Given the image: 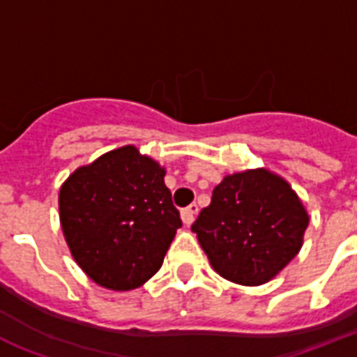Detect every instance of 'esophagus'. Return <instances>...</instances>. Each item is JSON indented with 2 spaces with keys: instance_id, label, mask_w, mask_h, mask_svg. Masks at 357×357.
Instances as JSON below:
<instances>
[{
  "instance_id": "1",
  "label": "esophagus",
  "mask_w": 357,
  "mask_h": 357,
  "mask_svg": "<svg viewBox=\"0 0 357 357\" xmlns=\"http://www.w3.org/2000/svg\"><path fill=\"white\" fill-rule=\"evenodd\" d=\"M196 213H198V206L196 204H190L189 207H185L183 211H181V220H183V224L190 226V224L195 222Z\"/></svg>"
}]
</instances>
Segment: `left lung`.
I'll list each match as a JSON object with an SVG mask.
<instances>
[{
  "label": "left lung",
  "instance_id": "1",
  "mask_svg": "<svg viewBox=\"0 0 357 357\" xmlns=\"http://www.w3.org/2000/svg\"><path fill=\"white\" fill-rule=\"evenodd\" d=\"M307 224V211L291 185L255 168L226 176L190 229L220 276L261 285L298 254Z\"/></svg>",
  "mask_w": 357,
  "mask_h": 357
}]
</instances>
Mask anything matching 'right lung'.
I'll return each instance as SVG.
<instances>
[{"instance_id": "1", "label": "right lung", "mask_w": 357, "mask_h": 357, "mask_svg": "<svg viewBox=\"0 0 357 357\" xmlns=\"http://www.w3.org/2000/svg\"><path fill=\"white\" fill-rule=\"evenodd\" d=\"M59 213L75 263L113 291L148 282L181 228L165 168L135 146L77 168L61 187Z\"/></svg>"}]
</instances>
